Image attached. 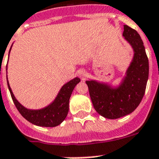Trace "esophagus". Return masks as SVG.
I'll return each instance as SVG.
<instances>
[{
    "mask_svg": "<svg viewBox=\"0 0 159 159\" xmlns=\"http://www.w3.org/2000/svg\"><path fill=\"white\" fill-rule=\"evenodd\" d=\"M79 76L81 79L85 80V77H86V73H85V71H83V70H81V71H80V73H79Z\"/></svg>",
    "mask_w": 159,
    "mask_h": 159,
    "instance_id": "34e87169",
    "label": "esophagus"
}]
</instances>
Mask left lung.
I'll list each match as a JSON object with an SVG mask.
<instances>
[{
  "instance_id": "left-lung-1",
  "label": "left lung",
  "mask_w": 159,
  "mask_h": 159,
  "mask_svg": "<svg viewBox=\"0 0 159 159\" xmlns=\"http://www.w3.org/2000/svg\"><path fill=\"white\" fill-rule=\"evenodd\" d=\"M123 36L133 47L134 57L121 86L111 89L97 81H85L95 110L110 119L127 115L137 108L144 96L148 80V57L140 35L136 30L125 25Z\"/></svg>"
}]
</instances>
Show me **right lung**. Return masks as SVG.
Wrapping results in <instances>:
<instances>
[{
	"instance_id": "add662e5",
	"label": "right lung",
	"mask_w": 159,
	"mask_h": 159,
	"mask_svg": "<svg viewBox=\"0 0 159 159\" xmlns=\"http://www.w3.org/2000/svg\"><path fill=\"white\" fill-rule=\"evenodd\" d=\"M80 81L79 78H76L63 85L54 102L49 106L39 110H28L22 106L15 98L8 81L7 83L15 106L27 121L39 126L54 127L61 123L66 118L69 111L70 96L76 85Z\"/></svg>"
}]
</instances>
